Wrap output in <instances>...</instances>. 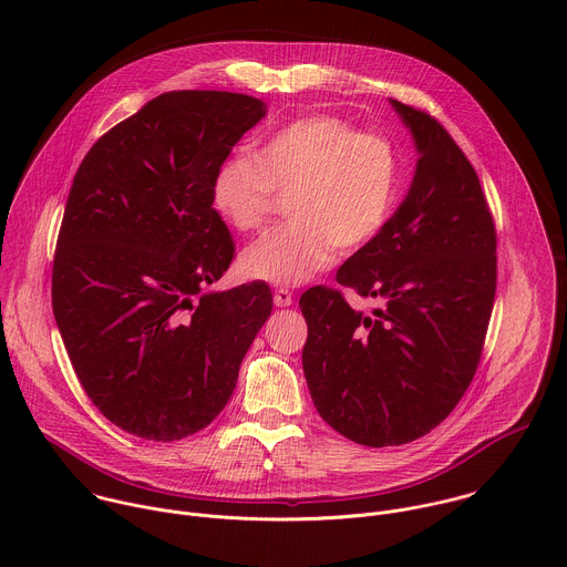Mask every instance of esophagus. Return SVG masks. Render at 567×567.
Masks as SVG:
<instances>
[{"mask_svg":"<svg viewBox=\"0 0 567 567\" xmlns=\"http://www.w3.org/2000/svg\"><path fill=\"white\" fill-rule=\"evenodd\" d=\"M293 302V296L289 289H276L274 293V305L276 307H289Z\"/></svg>","mask_w":567,"mask_h":567,"instance_id":"1","label":"esophagus"}]
</instances>
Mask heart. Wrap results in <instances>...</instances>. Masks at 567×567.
Here are the masks:
<instances>
[{"instance_id": "heart-1", "label": "heart", "mask_w": 567, "mask_h": 567, "mask_svg": "<svg viewBox=\"0 0 567 567\" xmlns=\"http://www.w3.org/2000/svg\"><path fill=\"white\" fill-rule=\"evenodd\" d=\"M399 186L392 145L337 116L298 118L269 134L256 156L230 154L210 177V204L237 233L258 230L276 193L289 195L287 224L239 256L251 280L298 287L337 254L359 249L383 228Z\"/></svg>"}]
</instances>
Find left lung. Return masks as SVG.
Wrapping results in <instances>:
<instances>
[{
	"label": "left lung",
	"mask_w": 567,
	"mask_h": 567,
	"mask_svg": "<svg viewBox=\"0 0 567 567\" xmlns=\"http://www.w3.org/2000/svg\"><path fill=\"white\" fill-rule=\"evenodd\" d=\"M390 105L415 141V175L392 217L337 274L379 307L365 316L328 287L300 296L313 406L334 431L374 449L413 442L455 409L496 296V228L473 166L433 116Z\"/></svg>",
	"instance_id": "left-lung-1"
}]
</instances>
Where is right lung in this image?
Segmentation results:
<instances>
[{"label": "right lung", "instance_id": "right-lung-1", "mask_svg": "<svg viewBox=\"0 0 567 567\" xmlns=\"http://www.w3.org/2000/svg\"><path fill=\"white\" fill-rule=\"evenodd\" d=\"M265 114L245 94H161L103 134L73 177L53 316L94 406L132 435L175 442L208 426L271 313L265 282L208 289L235 254L210 177Z\"/></svg>", "mask_w": 567, "mask_h": 567}]
</instances>
